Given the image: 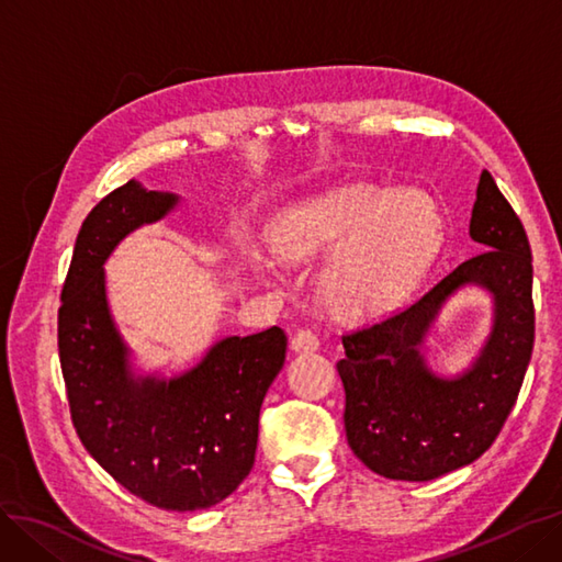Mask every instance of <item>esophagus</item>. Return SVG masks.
<instances>
[{"label":"esophagus","mask_w":562,"mask_h":562,"mask_svg":"<svg viewBox=\"0 0 562 562\" xmlns=\"http://www.w3.org/2000/svg\"><path fill=\"white\" fill-rule=\"evenodd\" d=\"M321 347L316 333L312 330H297L291 339V349L293 351H316Z\"/></svg>","instance_id":"esophagus-1"}]
</instances>
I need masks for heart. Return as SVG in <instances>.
<instances>
[{"instance_id": "b5f03b06", "label": "heart", "mask_w": 562, "mask_h": 562, "mask_svg": "<svg viewBox=\"0 0 562 562\" xmlns=\"http://www.w3.org/2000/svg\"><path fill=\"white\" fill-rule=\"evenodd\" d=\"M440 246L434 206L413 194H389L372 184H345L285 211L271 248L285 265L326 258L318 297L330 316L359 323L384 316L411 295ZM260 274L274 262L252 258Z\"/></svg>"}]
</instances>
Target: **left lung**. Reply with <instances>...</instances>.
Returning <instances> with one entry per match:
<instances>
[{
    "label": "left lung",
    "instance_id": "1",
    "mask_svg": "<svg viewBox=\"0 0 562 562\" xmlns=\"http://www.w3.org/2000/svg\"><path fill=\"white\" fill-rule=\"evenodd\" d=\"M469 234L483 252L459 265L413 307L342 337L345 429L353 454L384 479L434 481L475 462L512 413L535 345L532 252L522 223L487 171ZM493 300V326L469 369L446 379L423 356V339L462 286Z\"/></svg>",
    "mask_w": 562,
    "mask_h": 562
}]
</instances>
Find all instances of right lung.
Segmentation results:
<instances>
[{
    "mask_svg": "<svg viewBox=\"0 0 562 562\" xmlns=\"http://www.w3.org/2000/svg\"><path fill=\"white\" fill-rule=\"evenodd\" d=\"M178 203V194L128 180L87 215L60 295L58 353L77 436L95 462L151 506L199 512L250 473L260 407L288 337L277 326L229 335L180 375L135 372L110 312L105 262Z\"/></svg>",
    "mask_w": 562,
    "mask_h": 562,
    "instance_id": "right-lung-1",
    "label": "right lung"
}]
</instances>
